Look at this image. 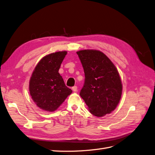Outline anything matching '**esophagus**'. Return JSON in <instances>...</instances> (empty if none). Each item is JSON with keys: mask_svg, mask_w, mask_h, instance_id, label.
<instances>
[{"mask_svg": "<svg viewBox=\"0 0 155 155\" xmlns=\"http://www.w3.org/2000/svg\"><path fill=\"white\" fill-rule=\"evenodd\" d=\"M77 89H78V87H77V86H74L72 87V90H73V91H74V92H77Z\"/></svg>", "mask_w": 155, "mask_h": 155, "instance_id": "esophagus-1", "label": "esophagus"}]
</instances>
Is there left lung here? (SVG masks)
Here are the masks:
<instances>
[{"label":"left lung","mask_w":155,"mask_h":155,"mask_svg":"<svg viewBox=\"0 0 155 155\" xmlns=\"http://www.w3.org/2000/svg\"><path fill=\"white\" fill-rule=\"evenodd\" d=\"M77 53L85 74L81 97L94 116L101 117L110 114L119 104L123 90L116 67L100 51L85 49Z\"/></svg>","instance_id":"left-lung-1"}]
</instances>
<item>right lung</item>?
Here are the masks:
<instances>
[{
	"instance_id": "right-lung-1",
	"label": "right lung",
	"mask_w": 155,
	"mask_h": 155,
	"mask_svg": "<svg viewBox=\"0 0 155 155\" xmlns=\"http://www.w3.org/2000/svg\"><path fill=\"white\" fill-rule=\"evenodd\" d=\"M67 53L64 51L47 54L39 60L31 74L30 95L37 107L45 111H55L72 93L58 73Z\"/></svg>"
}]
</instances>
